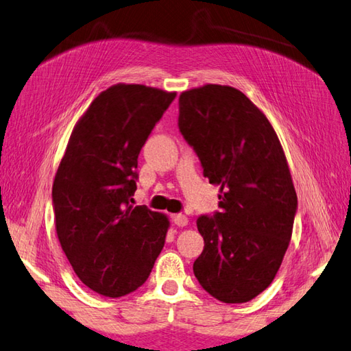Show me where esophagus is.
I'll list each match as a JSON object with an SVG mask.
<instances>
[{
	"mask_svg": "<svg viewBox=\"0 0 351 351\" xmlns=\"http://www.w3.org/2000/svg\"><path fill=\"white\" fill-rule=\"evenodd\" d=\"M171 222H173L178 226H185L189 223V219L185 217L184 215H173V216H171Z\"/></svg>",
	"mask_w": 351,
	"mask_h": 351,
	"instance_id": "34e87169",
	"label": "esophagus"
}]
</instances>
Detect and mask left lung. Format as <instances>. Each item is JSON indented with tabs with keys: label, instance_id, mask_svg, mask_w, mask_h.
<instances>
[{
	"label": "left lung",
	"instance_id": "8db88e82",
	"mask_svg": "<svg viewBox=\"0 0 351 351\" xmlns=\"http://www.w3.org/2000/svg\"><path fill=\"white\" fill-rule=\"evenodd\" d=\"M178 128L204 176L221 185L219 210L196 221L204 251L195 277L222 303H246L272 283L291 242L298 201L285 152L265 114L232 86L182 93Z\"/></svg>",
	"mask_w": 351,
	"mask_h": 351
}]
</instances>
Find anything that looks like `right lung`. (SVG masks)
Listing matches in <instances>:
<instances>
[{
    "label": "right lung",
    "mask_w": 351,
    "mask_h": 351,
    "mask_svg": "<svg viewBox=\"0 0 351 351\" xmlns=\"http://www.w3.org/2000/svg\"><path fill=\"white\" fill-rule=\"evenodd\" d=\"M176 93L119 84L77 121L53 182L62 250L89 289L119 298L138 289L166 242L169 219L132 207L140 150Z\"/></svg>",
    "instance_id": "add662e5"
}]
</instances>
